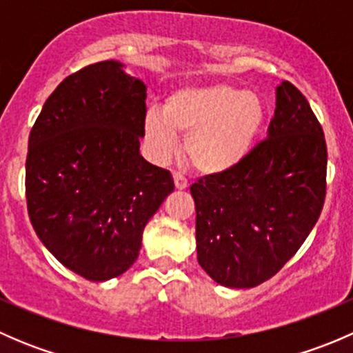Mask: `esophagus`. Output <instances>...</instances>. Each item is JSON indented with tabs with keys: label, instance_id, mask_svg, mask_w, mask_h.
<instances>
[{
	"label": "esophagus",
	"instance_id": "34e87169",
	"mask_svg": "<svg viewBox=\"0 0 353 353\" xmlns=\"http://www.w3.org/2000/svg\"><path fill=\"white\" fill-rule=\"evenodd\" d=\"M174 184H176L177 190H186L190 184H188V179L179 172H174Z\"/></svg>",
	"mask_w": 353,
	"mask_h": 353
}]
</instances>
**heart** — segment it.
<instances>
[{"label":"heart","mask_w":353,"mask_h":353,"mask_svg":"<svg viewBox=\"0 0 353 353\" xmlns=\"http://www.w3.org/2000/svg\"><path fill=\"white\" fill-rule=\"evenodd\" d=\"M265 123V105L252 92L229 83L188 85L167 95L160 110H148L143 130L150 154L165 160L186 134L184 154L203 174L236 169L254 147Z\"/></svg>","instance_id":"obj_1"}]
</instances>
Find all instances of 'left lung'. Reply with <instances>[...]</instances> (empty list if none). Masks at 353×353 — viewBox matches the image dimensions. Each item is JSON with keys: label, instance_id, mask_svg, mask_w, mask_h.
<instances>
[{"label": "left lung", "instance_id": "1", "mask_svg": "<svg viewBox=\"0 0 353 353\" xmlns=\"http://www.w3.org/2000/svg\"><path fill=\"white\" fill-rule=\"evenodd\" d=\"M326 162L325 133L307 99L282 81L268 140L236 169L191 186L199 266L229 288L256 287L279 273L321 215Z\"/></svg>", "mask_w": 353, "mask_h": 353}]
</instances>
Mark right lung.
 I'll list each match as a JSON object with an SVG mask.
<instances>
[{
    "label": "right lung",
    "mask_w": 353,
    "mask_h": 353,
    "mask_svg": "<svg viewBox=\"0 0 353 353\" xmlns=\"http://www.w3.org/2000/svg\"><path fill=\"white\" fill-rule=\"evenodd\" d=\"M147 85L119 61L70 74L28 137L25 193L32 227L68 270L92 282L137 261L148 220L174 191L169 170L140 154Z\"/></svg>",
    "instance_id": "1"
}]
</instances>
